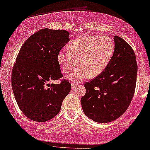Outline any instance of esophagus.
<instances>
[{"label":"esophagus","instance_id":"1","mask_svg":"<svg viewBox=\"0 0 150 150\" xmlns=\"http://www.w3.org/2000/svg\"><path fill=\"white\" fill-rule=\"evenodd\" d=\"M77 86H78V85H76L75 84H74V83H72V84H71V88H72V89H75Z\"/></svg>","mask_w":150,"mask_h":150}]
</instances>
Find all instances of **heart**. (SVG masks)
<instances>
[{"instance_id":"obj_1","label":"heart","mask_w":150,"mask_h":150,"mask_svg":"<svg viewBox=\"0 0 150 150\" xmlns=\"http://www.w3.org/2000/svg\"><path fill=\"white\" fill-rule=\"evenodd\" d=\"M69 51L61 50L57 60L64 73H69L79 62V69L72 71L66 78L80 82L89 77H96L104 71L112 58L115 50L113 39L108 36H84L74 40Z\"/></svg>"}]
</instances>
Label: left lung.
<instances>
[{
  "label": "left lung",
  "mask_w": 150,
  "mask_h": 150,
  "mask_svg": "<svg viewBox=\"0 0 150 150\" xmlns=\"http://www.w3.org/2000/svg\"><path fill=\"white\" fill-rule=\"evenodd\" d=\"M115 50L107 68L84 84L81 98L85 115L95 122L105 123L121 116L129 106L136 84L137 63L132 47L114 36Z\"/></svg>",
  "instance_id": "1"
}]
</instances>
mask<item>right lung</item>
Listing matches in <instances>:
<instances>
[{
    "label": "right lung",
    "mask_w": 150,
    "mask_h": 150,
    "mask_svg": "<svg viewBox=\"0 0 150 150\" xmlns=\"http://www.w3.org/2000/svg\"><path fill=\"white\" fill-rule=\"evenodd\" d=\"M69 32L45 28L28 38L20 49L12 69V86L21 111L30 120L45 122L58 114L71 84L64 80L58 53L69 42Z\"/></svg>",
    "instance_id": "right-lung-1"
}]
</instances>
